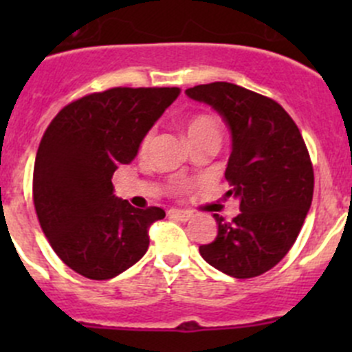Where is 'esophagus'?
Masks as SVG:
<instances>
[{
  "instance_id": "34e87169",
  "label": "esophagus",
  "mask_w": 352,
  "mask_h": 352,
  "mask_svg": "<svg viewBox=\"0 0 352 352\" xmlns=\"http://www.w3.org/2000/svg\"><path fill=\"white\" fill-rule=\"evenodd\" d=\"M168 216L170 218L180 219V221H189L192 218V212L184 211V209H168Z\"/></svg>"
}]
</instances>
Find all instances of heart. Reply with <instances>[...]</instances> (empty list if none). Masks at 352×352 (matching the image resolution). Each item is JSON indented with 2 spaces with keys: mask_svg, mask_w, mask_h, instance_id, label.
<instances>
[{
  "mask_svg": "<svg viewBox=\"0 0 352 352\" xmlns=\"http://www.w3.org/2000/svg\"><path fill=\"white\" fill-rule=\"evenodd\" d=\"M186 136L189 140L190 146L208 143V141H214V143L219 144V141H221V124H219L218 117H214L212 113H194L186 122ZM151 138H153V133L144 134L140 143V155L146 153Z\"/></svg>",
  "mask_w": 352,
  "mask_h": 352,
  "instance_id": "heart-1",
  "label": "heart"
}]
</instances>
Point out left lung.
Returning <instances> with one entry per match:
<instances>
[{"instance_id": "8db88e82", "label": "left lung", "mask_w": 352, "mask_h": 352, "mask_svg": "<svg viewBox=\"0 0 352 352\" xmlns=\"http://www.w3.org/2000/svg\"><path fill=\"white\" fill-rule=\"evenodd\" d=\"M209 105L232 133L225 177L239 199L232 221L214 214L218 235L202 258L236 279L261 276L289 252L314 197V166L300 129L278 102L239 85L214 81L186 90Z\"/></svg>"}]
</instances>
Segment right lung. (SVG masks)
<instances>
[{
  "mask_svg": "<svg viewBox=\"0 0 352 352\" xmlns=\"http://www.w3.org/2000/svg\"><path fill=\"white\" fill-rule=\"evenodd\" d=\"M180 88H110L71 102L52 119L34 165L38 223L58 257L88 279H112L148 250L162 208L136 209L113 194L144 134Z\"/></svg>",
  "mask_w": 352,
  "mask_h": 352,
  "instance_id": "add662e5",
  "label": "right lung"
}]
</instances>
